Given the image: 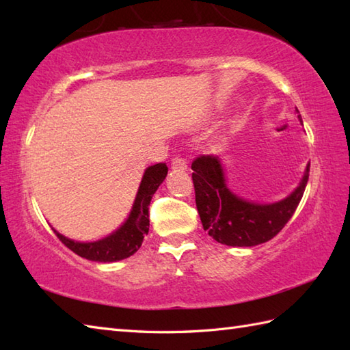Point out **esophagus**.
<instances>
[{"mask_svg":"<svg viewBox=\"0 0 350 350\" xmlns=\"http://www.w3.org/2000/svg\"><path fill=\"white\" fill-rule=\"evenodd\" d=\"M171 168H173L174 171H183V170H187V168H188L187 161L182 159V158H174L173 161H171Z\"/></svg>","mask_w":350,"mask_h":350,"instance_id":"1","label":"esophagus"}]
</instances>
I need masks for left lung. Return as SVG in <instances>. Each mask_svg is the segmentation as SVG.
Returning a JSON list of instances; mask_svg holds the SVG:
<instances>
[{"instance_id": "obj_1", "label": "left lung", "mask_w": 350, "mask_h": 350, "mask_svg": "<svg viewBox=\"0 0 350 350\" xmlns=\"http://www.w3.org/2000/svg\"><path fill=\"white\" fill-rule=\"evenodd\" d=\"M298 118L302 122L301 114ZM191 168L203 228L215 241L228 247H256L277 236L298 207L310 174L308 162L298 187L287 197L260 203L228 188L224 163L218 156H200Z\"/></svg>"}]
</instances>
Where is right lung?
<instances>
[{"mask_svg": "<svg viewBox=\"0 0 350 350\" xmlns=\"http://www.w3.org/2000/svg\"><path fill=\"white\" fill-rule=\"evenodd\" d=\"M167 173L168 168L165 163H156V165H150L144 170L128 218L113 233L102 237V239L79 242L58 233L55 228L52 230L66 247L75 254L92 260V262L113 263L128 258L139 250L144 236L148 233V222H150L148 221V206H150L154 192L165 180Z\"/></svg>", "mask_w": 350, "mask_h": 350, "instance_id": "right-lung-1", "label": "right lung"}]
</instances>
